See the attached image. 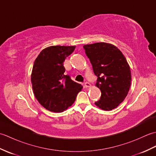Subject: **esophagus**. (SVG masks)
Masks as SVG:
<instances>
[{"label": "esophagus", "mask_w": 156, "mask_h": 156, "mask_svg": "<svg viewBox=\"0 0 156 156\" xmlns=\"http://www.w3.org/2000/svg\"><path fill=\"white\" fill-rule=\"evenodd\" d=\"M90 84L89 83V82H86L85 83H84V87L85 88H88V87H90Z\"/></svg>", "instance_id": "1"}]
</instances>
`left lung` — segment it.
<instances>
[{
	"label": "left lung",
	"mask_w": 156,
	"mask_h": 156,
	"mask_svg": "<svg viewBox=\"0 0 156 156\" xmlns=\"http://www.w3.org/2000/svg\"><path fill=\"white\" fill-rule=\"evenodd\" d=\"M83 47L98 77L96 86L101 91V99L95 105L102 110L111 111L129 92L131 82L129 65L122 53L112 44L100 42Z\"/></svg>",
	"instance_id": "1"
}]
</instances>
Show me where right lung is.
<instances>
[{
	"label": "right lung",
	"instance_id": "add662e5",
	"mask_svg": "<svg viewBox=\"0 0 156 156\" xmlns=\"http://www.w3.org/2000/svg\"><path fill=\"white\" fill-rule=\"evenodd\" d=\"M75 48L49 46L34 62L31 77L33 91L40 105L49 111L61 112L71 107L83 88L64 74L63 64Z\"/></svg>",
	"mask_w": 156,
	"mask_h": 156
}]
</instances>
